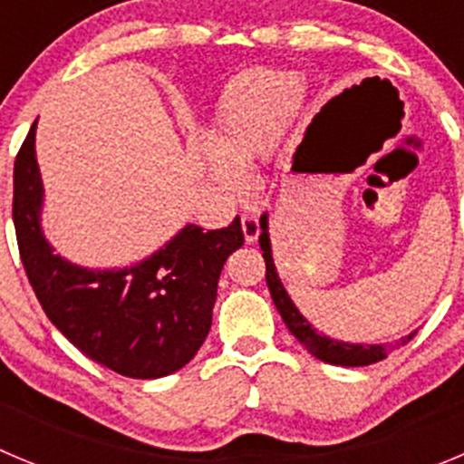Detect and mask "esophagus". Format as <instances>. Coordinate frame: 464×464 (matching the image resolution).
Here are the masks:
<instances>
[{"label":"esophagus","mask_w":464,"mask_h":464,"mask_svg":"<svg viewBox=\"0 0 464 464\" xmlns=\"http://www.w3.org/2000/svg\"><path fill=\"white\" fill-rule=\"evenodd\" d=\"M242 224V236H245V240L252 245V242H256L258 233H261V227H258V219L254 215H242L240 219Z\"/></svg>","instance_id":"esophagus-1"}]
</instances>
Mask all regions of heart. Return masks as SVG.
I'll return each mask as SVG.
<instances>
[{
  "instance_id": "b5f03b06",
  "label": "heart",
  "mask_w": 464,
  "mask_h": 464,
  "mask_svg": "<svg viewBox=\"0 0 464 464\" xmlns=\"http://www.w3.org/2000/svg\"><path fill=\"white\" fill-rule=\"evenodd\" d=\"M300 82L289 71L261 69L228 85L215 127L201 150L206 173L228 194L247 189L245 169L268 152L300 102Z\"/></svg>"
}]
</instances>
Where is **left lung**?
Listing matches in <instances>:
<instances>
[{"label": "left lung", "instance_id": "1", "mask_svg": "<svg viewBox=\"0 0 464 464\" xmlns=\"http://www.w3.org/2000/svg\"><path fill=\"white\" fill-rule=\"evenodd\" d=\"M258 245H261L263 258H266V282H268L275 307H277V312L282 314L284 324H286V328L291 331V335H295V340H298L312 356H316L324 362H331V365L344 367L372 365V362H379L386 358V344H349V342L333 340V337L328 335H321L316 328H312L310 321L300 314V310L294 304V300L289 298V294L284 289L282 279H279L277 275V268H275L273 249H270L268 236V215L261 217V236H258ZM414 335L416 331L400 337L395 344H407Z\"/></svg>", "mask_w": 464, "mask_h": 464}]
</instances>
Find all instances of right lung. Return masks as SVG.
I'll return each mask as SVG.
<instances>
[{"label":"right lung","instance_id":"add662e5","mask_svg":"<svg viewBox=\"0 0 464 464\" xmlns=\"http://www.w3.org/2000/svg\"><path fill=\"white\" fill-rule=\"evenodd\" d=\"M36 122L15 157L14 224L20 258L41 307L87 358L131 379L185 367L210 333L217 282L242 247L240 217L227 228L187 224L160 252L127 268L92 270L55 254L41 231L44 182Z\"/></svg>","mask_w":464,"mask_h":464}]
</instances>
